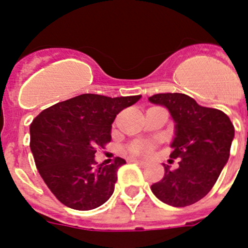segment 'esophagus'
I'll return each instance as SVG.
<instances>
[{
    "label": "esophagus",
    "mask_w": 248,
    "mask_h": 248,
    "mask_svg": "<svg viewBox=\"0 0 248 248\" xmlns=\"http://www.w3.org/2000/svg\"><path fill=\"white\" fill-rule=\"evenodd\" d=\"M130 161H131V163L138 164V165H140V166H143V168L148 166V163H145V161H140V160H137V159H131Z\"/></svg>",
    "instance_id": "1"
}]
</instances>
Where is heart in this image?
<instances>
[{
	"instance_id": "b5f03b06",
	"label": "heart",
	"mask_w": 248,
	"mask_h": 248,
	"mask_svg": "<svg viewBox=\"0 0 248 248\" xmlns=\"http://www.w3.org/2000/svg\"><path fill=\"white\" fill-rule=\"evenodd\" d=\"M157 139H139L126 145V151L134 156H148L156 148Z\"/></svg>"
}]
</instances>
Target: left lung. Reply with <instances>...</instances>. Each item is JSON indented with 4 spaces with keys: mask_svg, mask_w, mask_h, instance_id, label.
I'll return each mask as SVG.
<instances>
[{
    "mask_svg": "<svg viewBox=\"0 0 248 248\" xmlns=\"http://www.w3.org/2000/svg\"><path fill=\"white\" fill-rule=\"evenodd\" d=\"M164 105L175 120L171 159H180L179 168L170 170L151 191L160 201L185 207L209 194L230 156L235 128L223 111L206 108L183 93H160L149 98Z\"/></svg>",
    "mask_w": 248,
    "mask_h": 248,
    "instance_id": "obj_1",
    "label": "left lung"
}]
</instances>
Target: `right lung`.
I'll return each mask as SVG.
<instances>
[{"label": "right lung", "mask_w": 248, "mask_h": 248, "mask_svg": "<svg viewBox=\"0 0 248 248\" xmlns=\"http://www.w3.org/2000/svg\"><path fill=\"white\" fill-rule=\"evenodd\" d=\"M141 95L110 98L82 94L45 109L31 123V151L39 175L63 205L79 211L103 205L114 192L118 169L97 165L94 154L110 143L111 124Z\"/></svg>", "instance_id": "add662e5"}]
</instances>
